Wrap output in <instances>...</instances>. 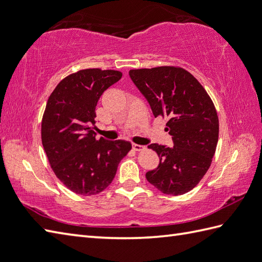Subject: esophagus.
Returning <instances> with one entry per match:
<instances>
[{
	"label": "esophagus",
	"mask_w": 262,
	"mask_h": 262,
	"mask_svg": "<svg viewBox=\"0 0 262 262\" xmlns=\"http://www.w3.org/2000/svg\"><path fill=\"white\" fill-rule=\"evenodd\" d=\"M133 149L136 150V151H141V150L145 149V146L138 145V144H133Z\"/></svg>",
	"instance_id": "1"
}]
</instances>
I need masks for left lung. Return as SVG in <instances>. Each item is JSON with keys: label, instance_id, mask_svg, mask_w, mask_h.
<instances>
[{"label": "left lung", "instance_id": "obj_1", "mask_svg": "<svg viewBox=\"0 0 262 262\" xmlns=\"http://www.w3.org/2000/svg\"><path fill=\"white\" fill-rule=\"evenodd\" d=\"M129 76L147 99L155 117H166L173 147L150 144L160 157L146 179L168 195H182L195 187L212 163L219 139L214 103L196 78L181 67L133 69Z\"/></svg>", "mask_w": 262, "mask_h": 262}]
</instances>
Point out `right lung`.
<instances>
[{"label":"right lung","mask_w":262,"mask_h":262,"mask_svg":"<svg viewBox=\"0 0 262 262\" xmlns=\"http://www.w3.org/2000/svg\"><path fill=\"white\" fill-rule=\"evenodd\" d=\"M123 76L117 70H79L58 83L47 102L41 139L52 171L79 195L102 192L119 162L132 149L126 141L96 139V106L105 90Z\"/></svg>","instance_id":"obj_1"}]
</instances>
